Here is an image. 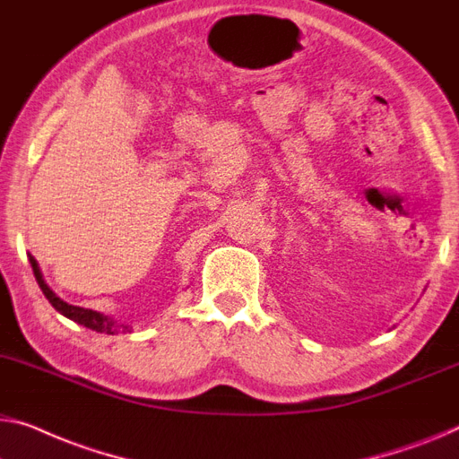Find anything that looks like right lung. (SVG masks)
I'll use <instances>...</instances> for the list:
<instances>
[{"label": "right lung", "mask_w": 459, "mask_h": 459, "mask_svg": "<svg viewBox=\"0 0 459 459\" xmlns=\"http://www.w3.org/2000/svg\"><path fill=\"white\" fill-rule=\"evenodd\" d=\"M29 262L32 265L34 278H37L40 290H43V295L49 299V303L61 313V316L72 319V321H76V324L88 327V330H94V332H100V333H111V336H113V333H119V332H123V333L132 332V325L121 324V321H117L111 316H105V313H100V311L84 309V307L65 303V300L55 295V292L49 289V284L45 282L43 272H40V268H39V262L30 255V253H29Z\"/></svg>", "instance_id": "right-lung-1"}]
</instances>
